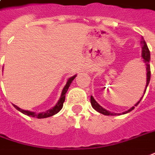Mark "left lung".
<instances>
[{
  "label": "left lung",
  "mask_w": 155,
  "mask_h": 155,
  "mask_svg": "<svg viewBox=\"0 0 155 155\" xmlns=\"http://www.w3.org/2000/svg\"><path fill=\"white\" fill-rule=\"evenodd\" d=\"M141 44H142V57H143V62L146 65V71H147V82H146V86H145L144 88V92H143V95H144L145 92H146V89H147V87H148V85L149 84V81H150V75H151V73H150V65H149V61H150V52H149V48H148V45H147V44L145 42V40L143 39V38L142 37V39H141ZM143 95L141 97V99L137 102L136 104H134V106H133L132 108H130L127 110H126V111L122 112V114H127V113H128V112L132 111L133 109L135 108V106H137V104L140 103L141 100L143 99ZM90 101H91V104H92V107L96 111L100 112L101 114H103L104 116H116V115H120V114H117V113H114V112L111 111H109L107 110H105L104 108H103L101 105H100L95 100H94V98L91 95L90 97Z\"/></svg>",
  "instance_id": "8db88e82"
}]
</instances>
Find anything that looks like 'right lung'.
Wrapping results in <instances>:
<instances>
[{
  "instance_id": "1",
  "label": "right lung",
  "mask_w": 155,
  "mask_h": 155,
  "mask_svg": "<svg viewBox=\"0 0 155 155\" xmlns=\"http://www.w3.org/2000/svg\"><path fill=\"white\" fill-rule=\"evenodd\" d=\"M76 77H77V75H74L68 78L67 84L64 86L63 89H62V91H61V97H60L59 100L57 101V103H56L52 108H51L50 110H48L46 111L40 112V113H36V112L30 111V110H22V109L19 108L18 106H17V105H15V104H13V106H14L15 108L17 109L18 111L22 112V114H24V115H26V116H32V117H36V118H39V119H41V118H47V117L54 116L55 114H57V113L62 109V107H63V103L64 101H65V98H66V93H67V90H68V88L70 87L71 82L74 80V78H75Z\"/></svg>"
}]
</instances>
